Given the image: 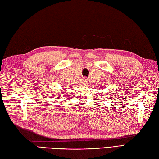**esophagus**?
Masks as SVG:
<instances>
[{
  "label": "esophagus",
  "mask_w": 159,
  "mask_h": 159,
  "mask_svg": "<svg viewBox=\"0 0 159 159\" xmlns=\"http://www.w3.org/2000/svg\"><path fill=\"white\" fill-rule=\"evenodd\" d=\"M83 81H84V84L86 83V79H84Z\"/></svg>",
  "instance_id": "obj_1"
}]
</instances>
